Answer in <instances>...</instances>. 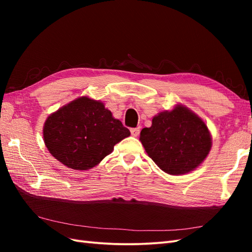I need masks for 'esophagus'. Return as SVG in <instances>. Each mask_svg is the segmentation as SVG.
Returning <instances> with one entry per match:
<instances>
[{"label": "esophagus", "instance_id": "obj_1", "mask_svg": "<svg viewBox=\"0 0 252 252\" xmlns=\"http://www.w3.org/2000/svg\"><path fill=\"white\" fill-rule=\"evenodd\" d=\"M130 132H131V135L138 136L140 134V128H131Z\"/></svg>", "mask_w": 252, "mask_h": 252}]
</instances>
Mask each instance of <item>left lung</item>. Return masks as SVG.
Masks as SVG:
<instances>
[{"mask_svg": "<svg viewBox=\"0 0 252 252\" xmlns=\"http://www.w3.org/2000/svg\"><path fill=\"white\" fill-rule=\"evenodd\" d=\"M140 140L159 168L173 175L195 169L211 148L207 126L181 105L156 116L151 127L142 129Z\"/></svg>", "mask_w": 252, "mask_h": 252, "instance_id": "obj_1", "label": "left lung"}]
</instances>
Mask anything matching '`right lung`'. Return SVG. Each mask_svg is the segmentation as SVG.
<instances>
[{"mask_svg":"<svg viewBox=\"0 0 252 252\" xmlns=\"http://www.w3.org/2000/svg\"><path fill=\"white\" fill-rule=\"evenodd\" d=\"M43 134L47 149L59 162L87 170L111 154L114 145L130 131L112 118L103 103L82 96L50 114Z\"/></svg>","mask_w":252,"mask_h":252,"instance_id":"1","label":"right lung"}]
</instances>
